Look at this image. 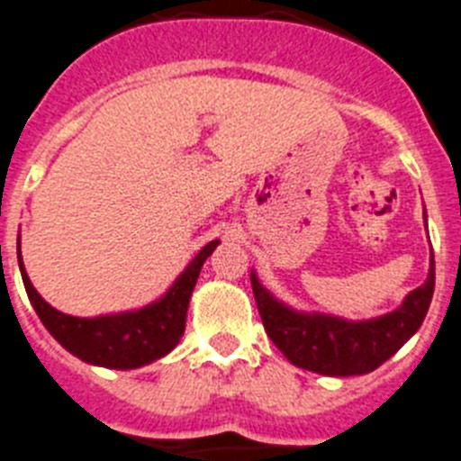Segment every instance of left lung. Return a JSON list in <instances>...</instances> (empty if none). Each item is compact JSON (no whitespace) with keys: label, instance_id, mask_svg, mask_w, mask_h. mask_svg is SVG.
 Instances as JSON below:
<instances>
[{"label":"left lung","instance_id":"left-lung-1","mask_svg":"<svg viewBox=\"0 0 461 461\" xmlns=\"http://www.w3.org/2000/svg\"><path fill=\"white\" fill-rule=\"evenodd\" d=\"M434 257L429 277L411 291L401 308L375 320L349 321L321 312H298L270 294L251 273V289L258 314L279 352L298 368L321 375H364L375 371L408 338L415 336L434 296Z\"/></svg>","mask_w":461,"mask_h":461}]
</instances>
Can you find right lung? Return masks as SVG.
<instances>
[{
    "mask_svg": "<svg viewBox=\"0 0 461 461\" xmlns=\"http://www.w3.org/2000/svg\"><path fill=\"white\" fill-rule=\"evenodd\" d=\"M216 245L219 240L207 242L160 301L132 312L104 314L93 320L60 312L39 296L23 266L21 238H18V263H21L23 285L39 320L67 352H72L86 364L128 371L160 359L179 343L186 326L193 286L198 282L203 263L216 249Z\"/></svg>",
    "mask_w": 461,
    "mask_h": 461,
    "instance_id": "1",
    "label": "right lung"
}]
</instances>
